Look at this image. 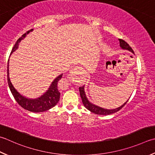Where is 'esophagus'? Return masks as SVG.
<instances>
[{
    "mask_svg": "<svg viewBox=\"0 0 155 155\" xmlns=\"http://www.w3.org/2000/svg\"><path fill=\"white\" fill-rule=\"evenodd\" d=\"M76 70H77V69H74V70H72V73H74V72H76Z\"/></svg>",
    "mask_w": 155,
    "mask_h": 155,
    "instance_id": "1",
    "label": "esophagus"
}]
</instances>
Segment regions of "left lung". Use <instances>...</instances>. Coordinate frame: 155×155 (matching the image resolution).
<instances>
[{
    "mask_svg": "<svg viewBox=\"0 0 155 155\" xmlns=\"http://www.w3.org/2000/svg\"><path fill=\"white\" fill-rule=\"evenodd\" d=\"M120 41V47L122 48L124 50H128L130 51H131L132 53L134 54V51H133L132 48L130 46L129 44L126 42L124 40L122 39H119ZM79 92H80V95L81 97L82 101H83V104L84 105V107H85L88 110H89L90 111H91L92 113H94L95 114L97 115H103V116H106V115H110L114 113H116V112L120 111L121 109H122L124 105L126 104V103L128 101V100L127 101H126L124 104L120 106V107H117L116 109H113V110H107V109H104L102 108L101 107H99V106H97L95 105H94L91 104L89 100H88L87 97H86L85 95V92H84V86L81 87H79Z\"/></svg>",
    "mask_w": 155,
    "mask_h": 155,
    "instance_id": "left-lung-1",
    "label": "left lung"
}]
</instances>
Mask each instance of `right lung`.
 Returning <instances> with one entry per match:
<instances>
[{"instance_id": "add662e5", "label": "right lung", "mask_w": 155, "mask_h": 155, "mask_svg": "<svg viewBox=\"0 0 155 155\" xmlns=\"http://www.w3.org/2000/svg\"><path fill=\"white\" fill-rule=\"evenodd\" d=\"M33 29L29 30L27 31L25 33L21 36V38L18 39L16 43H15L14 47L12 49L11 53L16 50L18 47H19V44L23 39L25 38L27 34L31 31ZM8 65H7V80L8 87L10 88V90L13 94L15 99L16 101L21 105L23 108L26 110H28L31 112H35V113H38V112H43L47 110H49L50 109L54 107L59 101L60 93L58 89V82L62 78V74H60L58 77H57L54 81L51 83V85L48 88L47 91L44 94H43L41 97L37 99H29L23 96L22 95L17 91L15 89V88L12 84L10 78H9V69H8Z\"/></svg>"}]
</instances>
